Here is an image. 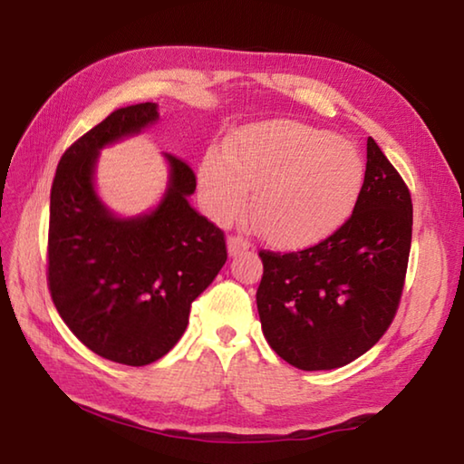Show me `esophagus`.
I'll list each match as a JSON object with an SVG mask.
<instances>
[{
	"label": "esophagus",
	"mask_w": 464,
	"mask_h": 464,
	"mask_svg": "<svg viewBox=\"0 0 464 464\" xmlns=\"http://www.w3.org/2000/svg\"><path fill=\"white\" fill-rule=\"evenodd\" d=\"M251 247V241L241 237V235H229L227 237V249H229V256H239V253L247 251Z\"/></svg>",
	"instance_id": "esophagus-1"
}]
</instances>
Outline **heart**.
Instances as JSON below:
<instances>
[{
	"instance_id": "b5f03b06",
	"label": "heart",
	"mask_w": 464,
	"mask_h": 464,
	"mask_svg": "<svg viewBox=\"0 0 464 464\" xmlns=\"http://www.w3.org/2000/svg\"><path fill=\"white\" fill-rule=\"evenodd\" d=\"M364 179V159L350 140L292 121L243 126L198 169L205 205L217 221L237 219L251 193V225L279 247H305L340 229Z\"/></svg>"
}]
</instances>
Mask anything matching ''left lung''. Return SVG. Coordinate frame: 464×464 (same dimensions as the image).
Returning <instances> with one entry per match:
<instances>
[{"instance_id":"left-lung-1","label":"left lung","mask_w":464,"mask_h":464,"mask_svg":"<svg viewBox=\"0 0 464 464\" xmlns=\"http://www.w3.org/2000/svg\"><path fill=\"white\" fill-rule=\"evenodd\" d=\"M348 221L314 247L259 251L263 335L299 370H332L366 353L392 324L412 241V198L376 140Z\"/></svg>"}]
</instances>
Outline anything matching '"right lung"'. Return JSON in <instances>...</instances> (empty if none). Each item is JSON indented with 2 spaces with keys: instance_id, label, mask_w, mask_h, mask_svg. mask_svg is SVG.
Instances as JSON below:
<instances>
[{
  "instance_id": "obj_1",
  "label": "right lung",
  "mask_w": 464,
  "mask_h": 464,
  "mask_svg": "<svg viewBox=\"0 0 464 464\" xmlns=\"http://www.w3.org/2000/svg\"><path fill=\"white\" fill-rule=\"evenodd\" d=\"M157 104L118 108L62 154L50 193L48 287L72 334L98 356L147 366L185 334L190 304L227 261L225 233L188 205L197 177L165 154L169 188L152 213L118 219L94 190L100 149L139 134Z\"/></svg>"
}]
</instances>
